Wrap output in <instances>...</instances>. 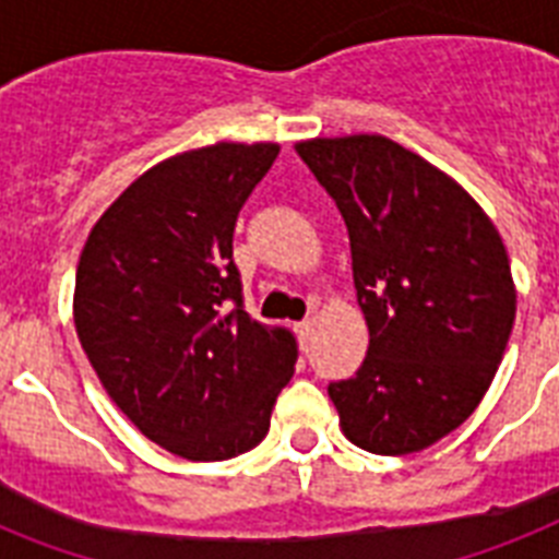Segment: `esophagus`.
I'll list each match as a JSON object with an SVG mask.
<instances>
[{
  "label": "esophagus",
  "mask_w": 559,
  "mask_h": 559,
  "mask_svg": "<svg viewBox=\"0 0 559 559\" xmlns=\"http://www.w3.org/2000/svg\"><path fill=\"white\" fill-rule=\"evenodd\" d=\"M310 326H312V321H310V319L298 321V324H295V333L301 335V338H307V335H310Z\"/></svg>",
  "instance_id": "obj_1"
}]
</instances>
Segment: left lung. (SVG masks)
I'll use <instances>...</instances> for the list:
<instances>
[{"mask_svg": "<svg viewBox=\"0 0 559 559\" xmlns=\"http://www.w3.org/2000/svg\"><path fill=\"white\" fill-rule=\"evenodd\" d=\"M295 152L342 212L370 330L356 376L330 382L344 437L416 453L468 419L506 353L516 293L497 226L462 186L379 134Z\"/></svg>", "mask_w": 559, "mask_h": 559, "instance_id": "left-lung-1", "label": "left lung"}]
</instances>
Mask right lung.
Returning <instances> with one entry per match:
<instances>
[{
    "mask_svg": "<svg viewBox=\"0 0 559 559\" xmlns=\"http://www.w3.org/2000/svg\"><path fill=\"white\" fill-rule=\"evenodd\" d=\"M275 143H217L157 163L85 240L74 324L106 393L143 437L192 462L233 460L270 430L298 361L287 326L243 310L238 212Z\"/></svg>",
    "mask_w": 559,
    "mask_h": 559,
    "instance_id": "obj_1",
    "label": "right lung"
}]
</instances>
